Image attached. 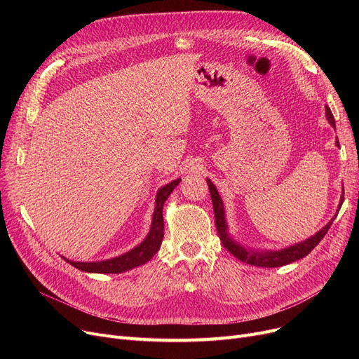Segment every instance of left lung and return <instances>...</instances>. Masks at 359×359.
<instances>
[{"mask_svg": "<svg viewBox=\"0 0 359 359\" xmlns=\"http://www.w3.org/2000/svg\"><path fill=\"white\" fill-rule=\"evenodd\" d=\"M326 118L329 121V123L336 128L334 125V118L332 115V110L326 106ZM336 145L339 147V141H336ZM206 183H208L210 192H211V199H212V205H214V214H215V227H217V233L219 240L222 241V246L227 249L233 256H236L238 260L249 263V265L253 266H262V268H278V266H284L288 265V263H292L298 259L306 257L316 246L322 240L327 230L330 229V225L333 224L336 215L325 225V227L317 231L313 237L297 243L294 246H290L287 249H280L276 252H271V250H253L249 248L241 246L240 243H237L236 240H233L229 234V227H227V221H225V212H224V205H222V199L217 191L215 184L206 179ZM344 203V196L341 198V203H339L337 210H341V206Z\"/></svg>", "mask_w": 359, "mask_h": 359, "instance_id": "8db88e82", "label": "left lung"}]
</instances>
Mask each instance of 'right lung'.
I'll return each instance as SVG.
<instances>
[{"mask_svg":"<svg viewBox=\"0 0 359 359\" xmlns=\"http://www.w3.org/2000/svg\"><path fill=\"white\" fill-rule=\"evenodd\" d=\"M182 179H176L173 182H170L168 184L163 186L161 189L157 192L156 196V210L153 212V222H151V229L147 237L141 244H138L137 248L132 250L118 256V257H111L107 260H100V262H72L67 257H64L71 266L77 268L83 272H90V273H121L129 269H134L137 266L144 265L151 257H153L160 246L164 237V219H163V206L170 194L173 192L175 187L180 183Z\"/></svg>","mask_w":359,"mask_h":359,"instance_id":"1","label":"right lung"}]
</instances>
